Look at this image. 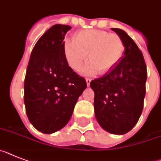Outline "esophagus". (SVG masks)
<instances>
[{
	"label": "esophagus",
	"instance_id": "34e87169",
	"mask_svg": "<svg viewBox=\"0 0 161 161\" xmlns=\"http://www.w3.org/2000/svg\"><path fill=\"white\" fill-rule=\"evenodd\" d=\"M91 81H92V79H88V78H87V79H86V85H87V86H90Z\"/></svg>",
	"mask_w": 161,
	"mask_h": 161
}]
</instances>
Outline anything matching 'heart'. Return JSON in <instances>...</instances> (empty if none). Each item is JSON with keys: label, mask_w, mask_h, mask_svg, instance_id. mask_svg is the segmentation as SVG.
Instances as JSON below:
<instances>
[{"label": "heart", "mask_w": 161, "mask_h": 161, "mask_svg": "<svg viewBox=\"0 0 161 161\" xmlns=\"http://www.w3.org/2000/svg\"><path fill=\"white\" fill-rule=\"evenodd\" d=\"M123 51L124 44L118 35L97 29L80 31L74 36V42L64 44L65 58L74 70L80 69L88 53L90 61L81 69L84 75L110 71L120 61Z\"/></svg>", "instance_id": "1"}]
</instances>
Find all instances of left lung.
I'll list each match as a JSON object with an SVG mask.
<instances>
[{
	"label": "left lung",
	"instance_id": "1",
	"mask_svg": "<svg viewBox=\"0 0 161 161\" xmlns=\"http://www.w3.org/2000/svg\"><path fill=\"white\" fill-rule=\"evenodd\" d=\"M122 40L124 55L114 69L92 80L94 108L100 126L114 135L133 129L143 108L146 94L147 66L142 52L121 29L112 28Z\"/></svg>",
	"mask_w": 161,
	"mask_h": 161
}]
</instances>
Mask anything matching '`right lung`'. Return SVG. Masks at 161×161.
<instances>
[{
    "label": "right lung",
    "mask_w": 161,
    "mask_h": 161,
    "mask_svg": "<svg viewBox=\"0 0 161 161\" xmlns=\"http://www.w3.org/2000/svg\"><path fill=\"white\" fill-rule=\"evenodd\" d=\"M71 29L56 24L37 41L24 81V104L32 125L44 134L62 129L70 119L78 99L86 88L64 55V39Z\"/></svg>",
    "instance_id": "obj_1"
}]
</instances>
